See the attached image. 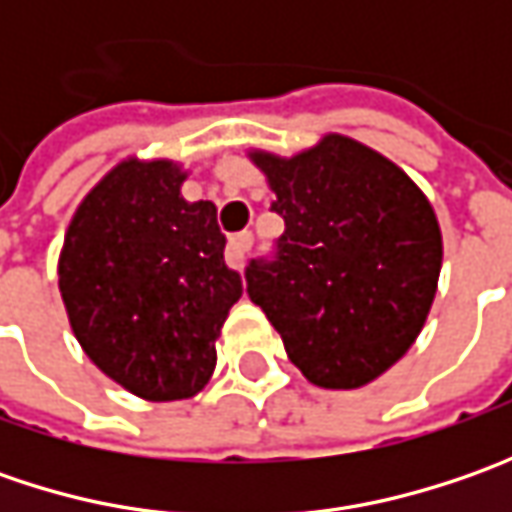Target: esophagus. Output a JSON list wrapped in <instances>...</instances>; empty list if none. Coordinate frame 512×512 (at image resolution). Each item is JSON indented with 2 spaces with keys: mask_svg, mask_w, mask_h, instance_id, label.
I'll list each match as a JSON object with an SVG mask.
<instances>
[{
  "mask_svg": "<svg viewBox=\"0 0 512 512\" xmlns=\"http://www.w3.org/2000/svg\"><path fill=\"white\" fill-rule=\"evenodd\" d=\"M250 247H253V233L250 230H242V233L230 236V242H227V265L242 270Z\"/></svg>",
  "mask_w": 512,
  "mask_h": 512,
  "instance_id": "1",
  "label": "esophagus"
}]
</instances>
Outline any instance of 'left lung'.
<instances>
[{
  "label": "left lung",
  "instance_id": "1",
  "mask_svg": "<svg viewBox=\"0 0 512 512\" xmlns=\"http://www.w3.org/2000/svg\"><path fill=\"white\" fill-rule=\"evenodd\" d=\"M285 233L250 259L247 296L279 330L307 382L353 390L382 376L422 333L442 230L413 179L339 133L290 159L253 150Z\"/></svg>",
  "mask_w": 512,
  "mask_h": 512
}]
</instances>
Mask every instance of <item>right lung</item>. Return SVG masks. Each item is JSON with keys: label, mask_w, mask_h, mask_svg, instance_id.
I'll return each instance as SVG.
<instances>
[{"label": "right lung", "mask_w": 512, "mask_h": 512, "mask_svg": "<svg viewBox=\"0 0 512 512\" xmlns=\"http://www.w3.org/2000/svg\"><path fill=\"white\" fill-rule=\"evenodd\" d=\"M168 159H125L76 207L59 256L73 336L105 376L148 402L196 396L242 296L213 202H187Z\"/></svg>", "instance_id": "right-lung-1"}]
</instances>
